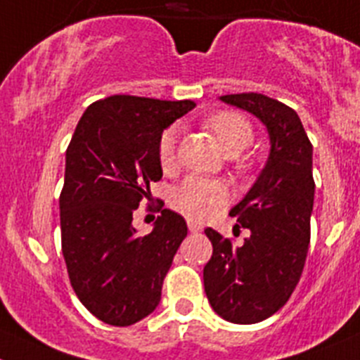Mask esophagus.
<instances>
[{
  "mask_svg": "<svg viewBox=\"0 0 360 360\" xmlns=\"http://www.w3.org/2000/svg\"><path fill=\"white\" fill-rule=\"evenodd\" d=\"M188 229H190V233H202V229H204V227L200 226L199 221L188 220Z\"/></svg>",
  "mask_w": 360,
  "mask_h": 360,
  "instance_id": "esophagus-1",
  "label": "esophagus"
}]
</instances>
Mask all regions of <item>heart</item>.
Listing matches in <instances>:
<instances>
[{"label": "heart", "instance_id": "b5f03b06", "mask_svg": "<svg viewBox=\"0 0 360 360\" xmlns=\"http://www.w3.org/2000/svg\"><path fill=\"white\" fill-rule=\"evenodd\" d=\"M206 127L213 133L218 146L227 154H238L252 142L254 127L250 120L240 112L224 110L210 119H206ZM179 139V127L170 126L163 131L158 142V161L161 170L170 172L176 167V146ZM231 199L227 186L221 181L206 179V177H186L176 190L172 191L170 204L176 211L188 217L190 220H204L211 217Z\"/></svg>", "mask_w": 360, "mask_h": 360}]
</instances>
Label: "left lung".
<instances>
[{
  "label": "left lung",
  "instance_id": "left-lung-1",
  "mask_svg": "<svg viewBox=\"0 0 360 360\" xmlns=\"http://www.w3.org/2000/svg\"><path fill=\"white\" fill-rule=\"evenodd\" d=\"M220 101L256 115L270 134L264 169L229 213L250 236L234 247L211 227L204 231L213 245L204 266L207 300L224 320L250 325L275 314L300 281L314 204L312 143L297 112L281 101L256 92Z\"/></svg>",
  "mask_w": 360,
  "mask_h": 360
}]
</instances>
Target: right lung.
Segmentation results:
<instances>
[{
	"mask_svg": "<svg viewBox=\"0 0 360 360\" xmlns=\"http://www.w3.org/2000/svg\"><path fill=\"white\" fill-rule=\"evenodd\" d=\"M193 108L188 99L110 96L90 104L67 147L60 193L63 259L74 293L104 323L127 327L160 304L186 221L158 200L161 217L139 236L133 214L153 200L150 183L163 176L161 133Z\"/></svg>",
	"mask_w": 360,
	"mask_h": 360,
	"instance_id": "right-lung-1",
	"label": "right lung"
}]
</instances>
